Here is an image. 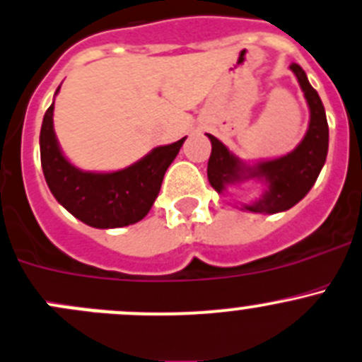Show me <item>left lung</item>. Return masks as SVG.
<instances>
[{
	"instance_id": "1",
	"label": "left lung",
	"mask_w": 362,
	"mask_h": 362,
	"mask_svg": "<svg viewBox=\"0 0 362 362\" xmlns=\"http://www.w3.org/2000/svg\"><path fill=\"white\" fill-rule=\"evenodd\" d=\"M290 69L296 74L303 88L311 113L310 129L293 152L279 159L245 166L219 139L214 138L212 134H206L212 143L206 175H209L210 185L217 192H223L228 185L238 184L249 178L267 182V191L263 192L262 198L252 202L251 205H244V209L249 212L278 214L292 209L313 187L327 157L329 125L324 104L317 90L308 81L306 72L297 63H292Z\"/></svg>"
}]
</instances>
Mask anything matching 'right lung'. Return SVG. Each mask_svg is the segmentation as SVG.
Listing matches in <instances>:
<instances>
[{"instance_id": "1", "label": "right lung", "mask_w": 362, "mask_h": 362, "mask_svg": "<svg viewBox=\"0 0 362 362\" xmlns=\"http://www.w3.org/2000/svg\"><path fill=\"white\" fill-rule=\"evenodd\" d=\"M52 111L54 103L45 111L42 122L40 160L45 182L59 205L88 226L103 230L141 221L152 209L164 173L180 152L185 138L157 146L125 170L90 173L77 170L62 153L52 127Z\"/></svg>"}]
</instances>
